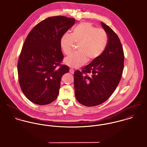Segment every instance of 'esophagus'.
I'll list each match as a JSON object with an SVG mask.
<instances>
[{
  "label": "esophagus",
  "instance_id": "34e87169",
  "mask_svg": "<svg viewBox=\"0 0 147 147\" xmlns=\"http://www.w3.org/2000/svg\"><path fill=\"white\" fill-rule=\"evenodd\" d=\"M69 72L71 74H74V69L73 68H70L69 69Z\"/></svg>",
  "mask_w": 147,
  "mask_h": 147
}]
</instances>
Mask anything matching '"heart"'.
I'll list each match as a JSON object with an SVG mask.
<instances>
[{
    "instance_id": "b5f03b06",
    "label": "heart",
    "mask_w": 147,
    "mask_h": 147,
    "mask_svg": "<svg viewBox=\"0 0 147 147\" xmlns=\"http://www.w3.org/2000/svg\"><path fill=\"white\" fill-rule=\"evenodd\" d=\"M107 40V35L104 30L97 29L88 22L78 24L72 29L71 34L65 33L61 38V49L67 55L72 52L74 43L78 44V51L67 57L64 63L77 68L87 61L91 62L97 59L104 52Z\"/></svg>"
}]
</instances>
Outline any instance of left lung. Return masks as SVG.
Segmentation results:
<instances>
[{
	"label": "left lung",
	"instance_id": "8db88e82",
	"mask_svg": "<svg viewBox=\"0 0 147 147\" xmlns=\"http://www.w3.org/2000/svg\"><path fill=\"white\" fill-rule=\"evenodd\" d=\"M101 23L108 37L104 52L82 71L76 70L74 73L76 98L89 107L104 103L111 96L121 79L124 67V53L118 36L105 23Z\"/></svg>",
	"mask_w": 147,
	"mask_h": 147
}]
</instances>
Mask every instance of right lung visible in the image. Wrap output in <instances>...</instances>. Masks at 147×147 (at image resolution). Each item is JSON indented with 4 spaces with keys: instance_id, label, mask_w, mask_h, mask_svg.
<instances>
[{
    "instance_id": "add662e5",
    "label": "right lung",
    "mask_w": 147,
    "mask_h": 147,
    "mask_svg": "<svg viewBox=\"0 0 147 147\" xmlns=\"http://www.w3.org/2000/svg\"><path fill=\"white\" fill-rule=\"evenodd\" d=\"M75 22L74 18L53 16L36 25L28 34L19 56L18 71L21 90L32 102L49 104L59 94L61 78L69 67L61 65L60 40Z\"/></svg>"
}]
</instances>
